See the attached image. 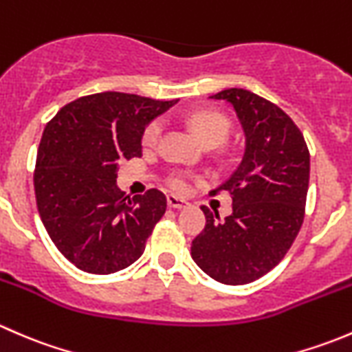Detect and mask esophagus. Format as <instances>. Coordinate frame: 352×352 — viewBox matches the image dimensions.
Instances as JSON below:
<instances>
[{
  "label": "esophagus",
  "mask_w": 352,
  "mask_h": 352,
  "mask_svg": "<svg viewBox=\"0 0 352 352\" xmlns=\"http://www.w3.org/2000/svg\"><path fill=\"white\" fill-rule=\"evenodd\" d=\"M166 202H168V206H170V208H173V209L187 208V206H189V202H187V201H184V199H179V197H175V196H168V197H166Z\"/></svg>",
  "instance_id": "esophagus-1"
}]
</instances>
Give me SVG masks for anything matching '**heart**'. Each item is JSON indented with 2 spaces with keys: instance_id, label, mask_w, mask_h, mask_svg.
Instances as JSON below:
<instances>
[{
  "instance_id": "b5f03b06",
  "label": "heart",
  "mask_w": 352,
  "mask_h": 352,
  "mask_svg": "<svg viewBox=\"0 0 352 352\" xmlns=\"http://www.w3.org/2000/svg\"><path fill=\"white\" fill-rule=\"evenodd\" d=\"M187 124L206 146H218V144L225 143L230 131H232V120L228 119V116L214 109L194 110L187 116ZM162 133L163 120H150L143 129V134H141V144H143L144 150L155 148L162 138ZM190 179H192V175L186 170H172L166 175L165 184L172 192L186 194L190 187Z\"/></svg>"
}]
</instances>
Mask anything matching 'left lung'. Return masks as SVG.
Here are the masks:
<instances>
[{
  "instance_id": "obj_1",
  "label": "left lung",
  "mask_w": 352,
  "mask_h": 352,
  "mask_svg": "<svg viewBox=\"0 0 352 352\" xmlns=\"http://www.w3.org/2000/svg\"><path fill=\"white\" fill-rule=\"evenodd\" d=\"M211 98L236 110L247 148L239 168L212 196L228 192L233 212L201 206L204 230L192 240L194 262L223 285H247L285 258L305 218L310 151L303 134L283 109L243 88H228Z\"/></svg>"
}]
</instances>
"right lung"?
Instances as JSON below:
<instances>
[{"label":"right lung","instance_id":"right-lung-1","mask_svg":"<svg viewBox=\"0 0 352 352\" xmlns=\"http://www.w3.org/2000/svg\"><path fill=\"white\" fill-rule=\"evenodd\" d=\"M177 100L104 91L67 104L42 133L34 170L38 214L58 250L90 274H112L141 257L166 209L162 190L131 199L119 165L141 156L146 124Z\"/></svg>","mask_w":352,"mask_h":352}]
</instances>
